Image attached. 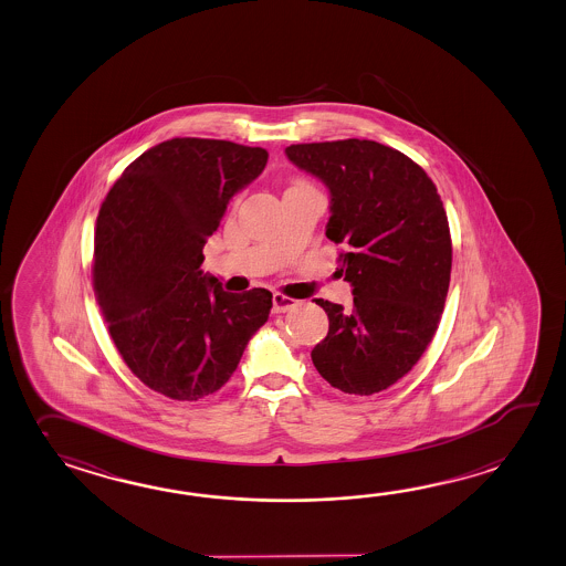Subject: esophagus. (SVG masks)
I'll use <instances>...</instances> for the list:
<instances>
[{
	"instance_id": "1",
	"label": "esophagus",
	"mask_w": 566,
	"mask_h": 566,
	"mask_svg": "<svg viewBox=\"0 0 566 566\" xmlns=\"http://www.w3.org/2000/svg\"><path fill=\"white\" fill-rule=\"evenodd\" d=\"M272 302H274V313H289L298 304L294 298H289V296L277 294V292L272 296Z\"/></svg>"
}]
</instances>
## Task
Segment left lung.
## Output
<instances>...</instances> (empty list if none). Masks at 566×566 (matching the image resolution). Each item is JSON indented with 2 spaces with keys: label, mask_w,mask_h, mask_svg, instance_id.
Segmentation results:
<instances>
[{
  "label": "left lung",
  "mask_w": 566,
  "mask_h": 566,
  "mask_svg": "<svg viewBox=\"0 0 566 566\" xmlns=\"http://www.w3.org/2000/svg\"><path fill=\"white\" fill-rule=\"evenodd\" d=\"M290 163L328 189L327 238L340 243L353 306L314 298L328 333L314 367L345 394L390 388L439 328L451 282V231L437 187L402 151L371 139L294 144Z\"/></svg>",
  "instance_id": "obj_1"
}]
</instances>
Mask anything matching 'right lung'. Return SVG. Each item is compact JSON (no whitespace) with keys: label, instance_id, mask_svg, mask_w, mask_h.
<instances>
[{"label":"right lung","instance_id":"obj_1","mask_svg":"<svg viewBox=\"0 0 566 566\" xmlns=\"http://www.w3.org/2000/svg\"><path fill=\"white\" fill-rule=\"evenodd\" d=\"M265 163L264 148L168 139L129 164L101 205L95 296L127 367L166 398L221 390L268 321L272 292L231 294L201 270L227 205Z\"/></svg>","mask_w":566,"mask_h":566}]
</instances>
